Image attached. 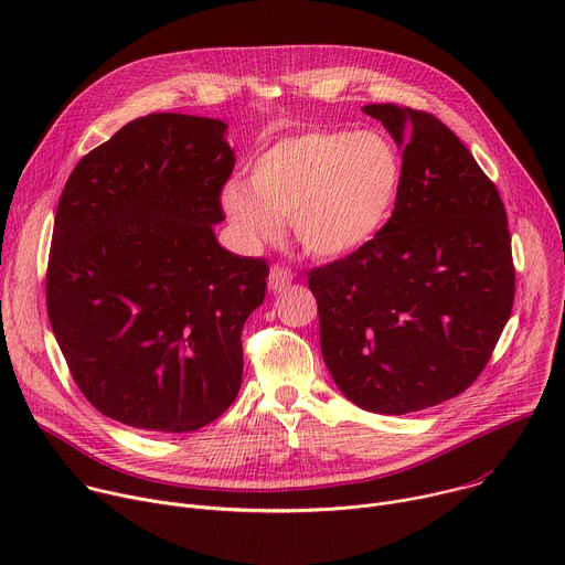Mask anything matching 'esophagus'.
<instances>
[{
  "instance_id": "1",
  "label": "esophagus",
  "mask_w": 565,
  "mask_h": 565,
  "mask_svg": "<svg viewBox=\"0 0 565 565\" xmlns=\"http://www.w3.org/2000/svg\"><path fill=\"white\" fill-rule=\"evenodd\" d=\"M292 281V273L284 266H273L270 268V277H268V288L277 295V292H284Z\"/></svg>"
}]
</instances>
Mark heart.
I'll use <instances>...</instances> for the list:
<instances>
[{"mask_svg":"<svg viewBox=\"0 0 565 565\" xmlns=\"http://www.w3.org/2000/svg\"><path fill=\"white\" fill-rule=\"evenodd\" d=\"M402 183V160L375 131H303L270 145L250 185L230 181L221 203L253 244L273 241L290 218L299 246L317 259L347 257L384 227Z\"/></svg>","mask_w":565,"mask_h":565,"instance_id":"obj_1","label":"heart"}]
</instances>
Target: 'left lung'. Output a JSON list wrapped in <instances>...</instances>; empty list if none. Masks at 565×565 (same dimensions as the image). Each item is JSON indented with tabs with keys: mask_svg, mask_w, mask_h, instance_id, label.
<instances>
[{
	"mask_svg": "<svg viewBox=\"0 0 565 565\" xmlns=\"http://www.w3.org/2000/svg\"><path fill=\"white\" fill-rule=\"evenodd\" d=\"M402 149V183L366 246L308 273L321 355L338 388L384 416L462 393L490 362L514 303L497 185L427 111L366 105Z\"/></svg>",
	"mask_w": 565,
	"mask_h": 565,
	"instance_id": "8db88e82",
	"label": "left lung"
}]
</instances>
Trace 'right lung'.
Returning a JSON list of instances; mask_svg holds the SVG:
<instances>
[{
	"label": "right lung",
	"mask_w": 565,
	"mask_h": 565,
	"mask_svg": "<svg viewBox=\"0 0 565 565\" xmlns=\"http://www.w3.org/2000/svg\"><path fill=\"white\" fill-rule=\"evenodd\" d=\"M225 131L203 116L136 118L79 160L57 203L51 329L77 388L127 427L201 429L241 386V331L268 264L214 236L236 160Z\"/></svg>",
	"instance_id": "add662e5"
}]
</instances>
